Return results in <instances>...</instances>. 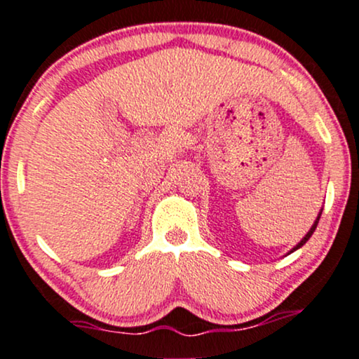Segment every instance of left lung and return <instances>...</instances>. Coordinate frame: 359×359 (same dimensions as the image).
Wrapping results in <instances>:
<instances>
[{"label": "left lung", "mask_w": 359, "mask_h": 359, "mask_svg": "<svg viewBox=\"0 0 359 359\" xmlns=\"http://www.w3.org/2000/svg\"><path fill=\"white\" fill-rule=\"evenodd\" d=\"M322 210H324V208H322ZM322 210H320V212H318L317 219H315V222H313V224H312V228H310V230H309V231H306V235H305V237H303V238L300 240V242H298V243H297V245H294V247H293V249H291V250L288 252V254H291V252H294V250H298V249H300V247H303V245H305V243H306V242H309V238H310V237H312V235H313V231H315V228H317V224H318V219H320Z\"/></svg>", "instance_id": "left-lung-1"}]
</instances>
